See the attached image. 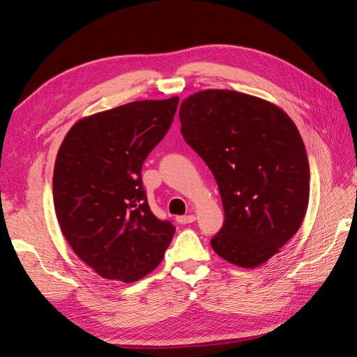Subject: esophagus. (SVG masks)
<instances>
[{
  "mask_svg": "<svg viewBox=\"0 0 357 357\" xmlns=\"http://www.w3.org/2000/svg\"><path fill=\"white\" fill-rule=\"evenodd\" d=\"M177 223L180 225H188V223H193L195 222V215L193 214H189V215H178V218H176Z\"/></svg>",
  "mask_w": 357,
  "mask_h": 357,
  "instance_id": "obj_1",
  "label": "esophagus"
}]
</instances>
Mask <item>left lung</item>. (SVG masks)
I'll use <instances>...</instances> for the list:
<instances>
[{
    "label": "left lung",
    "mask_w": 357,
    "mask_h": 357,
    "mask_svg": "<svg viewBox=\"0 0 357 357\" xmlns=\"http://www.w3.org/2000/svg\"><path fill=\"white\" fill-rule=\"evenodd\" d=\"M181 135L211 169L225 222L213 250L241 268L277 255L304 220L310 198L307 150L277 105L235 91L208 89L180 105Z\"/></svg>",
    "instance_id": "obj_1"
}]
</instances>
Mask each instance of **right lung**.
<instances>
[{"label": "right lung", "instance_id": "right-lung-1", "mask_svg": "<svg viewBox=\"0 0 357 357\" xmlns=\"http://www.w3.org/2000/svg\"><path fill=\"white\" fill-rule=\"evenodd\" d=\"M178 96L84 117L63 138L53 204L74 253L96 274L132 283L159 265L176 228L152 213L142 168L174 121Z\"/></svg>", "mask_w": 357, "mask_h": 357}]
</instances>
